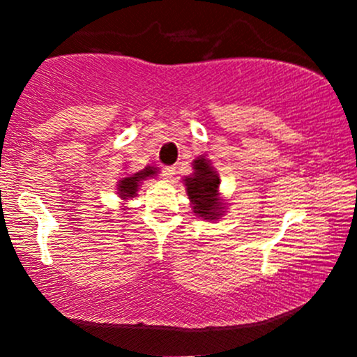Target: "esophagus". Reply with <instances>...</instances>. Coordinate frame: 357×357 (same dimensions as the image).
<instances>
[{"label": "esophagus", "instance_id": "obj_1", "mask_svg": "<svg viewBox=\"0 0 357 357\" xmlns=\"http://www.w3.org/2000/svg\"><path fill=\"white\" fill-rule=\"evenodd\" d=\"M176 174V167L174 166H165L162 167V176L165 179H171Z\"/></svg>", "mask_w": 357, "mask_h": 357}]
</instances>
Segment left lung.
Segmentation results:
<instances>
[{"instance_id": "obj_1", "label": "left lung", "mask_w": 357, "mask_h": 357, "mask_svg": "<svg viewBox=\"0 0 357 357\" xmlns=\"http://www.w3.org/2000/svg\"><path fill=\"white\" fill-rule=\"evenodd\" d=\"M192 176L184 179L188 196L192 203V211L204 220H215L223 215V203L218 198L220 178L213 171L210 161L202 158L192 162Z\"/></svg>"}]
</instances>
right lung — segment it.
I'll return each mask as SVG.
<instances>
[{
	"label": "right lung",
	"mask_w": 357,
	"mask_h": 357,
	"mask_svg": "<svg viewBox=\"0 0 357 357\" xmlns=\"http://www.w3.org/2000/svg\"><path fill=\"white\" fill-rule=\"evenodd\" d=\"M155 173H158V167L147 166L146 169L139 171V173H134V174L127 176V178H122L121 181H119V184H117L119 196H121L122 199L134 198V196H136V192H137L139 183H141L142 179L151 178V176H154Z\"/></svg>",
	"instance_id": "right-lung-1"
}]
</instances>
